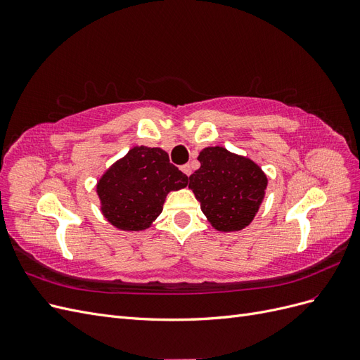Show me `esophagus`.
Instances as JSON below:
<instances>
[{
    "mask_svg": "<svg viewBox=\"0 0 360 360\" xmlns=\"http://www.w3.org/2000/svg\"><path fill=\"white\" fill-rule=\"evenodd\" d=\"M181 171H183L184 174H186V176L189 177L191 174H192V167L189 165V163H186V165H183V167H181Z\"/></svg>",
    "mask_w": 360,
    "mask_h": 360,
    "instance_id": "obj_1",
    "label": "esophagus"
}]
</instances>
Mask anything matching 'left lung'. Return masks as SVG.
<instances>
[{
  "mask_svg": "<svg viewBox=\"0 0 360 360\" xmlns=\"http://www.w3.org/2000/svg\"><path fill=\"white\" fill-rule=\"evenodd\" d=\"M198 160L201 167L189 177V189L207 221L222 233L243 230L264 201L266 172L252 159L219 146L202 148Z\"/></svg>",
  "mask_w": 360,
  "mask_h": 360,
  "instance_id": "obj_1",
  "label": "left lung"
}]
</instances>
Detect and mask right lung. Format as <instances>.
I'll return each mask as SVG.
<instances>
[{
    "label": "right lung",
    "instance_id": "1",
    "mask_svg": "<svg viewBox=\"0 0 360 360\" xmlns=\"http://www.w3.org/2000/svg\"><path fill=\"white\" fill-rule=\"evenodd\" d=\"M188 176L169 163L165 150L135 146L115 160L96 192L105 219L122 231H144L162 213L167 195L188 186Z\"/></svg>",
    "mask_w": 360,
    "mask_h": 360
}]
</instances>
